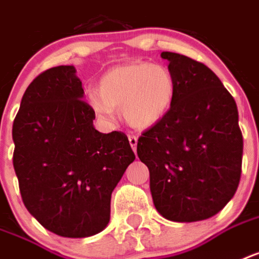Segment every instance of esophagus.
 Returning <instances> with one entry per match:
<instances>
[{
	"label": "esophagus",
	"instance_id": "1",
	"mask_svg": "<svg viewBox=\"0 0 259 259\" xmlns=\"http://www.w3.org/2000/svg\"><path fill=\"white\" fill-rule=\"evenodd\" d=\"M137 142H138V138L136 136H129V144L132 146V149H133L134 153L137 150Z\"/></svg>",
	"mask_w": 259,
	"mask_h": 259
}]
</instances>
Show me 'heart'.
Wrapping results in <instances>:
<instances>
[{"label": "heart", "instance_id": "1", "mask_svg": "<svg viewBox=\"0 0 259 259\" xmlns=\"http://www.w3.org/2000/svg\"><path fill=\"white\" fill-rule=\"evenodd\" d=\"M177 82L167 66L130 62L111 68L100 81V90L90 94V106L102 121H115V108L122 106L126 122L148 129L161 122L176 98Z\"/></svg>", "mask_w": 259, "mask_h": 259}]
</instances>
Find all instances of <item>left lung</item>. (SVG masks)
I'll return each instance as SVG.
<instances>
[{
	"mask_svg": "<svg viewBox=\"0 0 259 259\" xmlns=\"http://www.w3.org/2000/svg\"><path fill=\"white\" fill-rule=\"evenodd\" d=\"M161 57L177 82L165 118L142 133L137 154L150 171L155 209L166 220L195 222L224 209L238 188L243 138L234 98L202 62Z\"/></svg>",
	"mask_w": 259,
	"mask_h": 259,
	"instance_id": "1",
	"label": "left lung"
}]
</instances>
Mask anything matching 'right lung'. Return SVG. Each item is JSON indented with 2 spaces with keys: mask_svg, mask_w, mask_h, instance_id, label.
Segmentation results:
<instances>
[{
  "mask_svg": "<svg viewBox=\"0 0 259 259\" xmlns=\"http://www.w3.org/2000/svg\"><path fill=\"white\" fill-rule=\"evenodd\" d=\"M74 66H56L27 86L13 122L22 201L49 232L83 238L110 220L111 193L136 159L122 132L100 133Z\"/></svg>",
  "mask_w": 259,
  "mask_h": 259,
  "instance_id": "right-lung-1",
  "label": "right lung"
}]
</instances>
